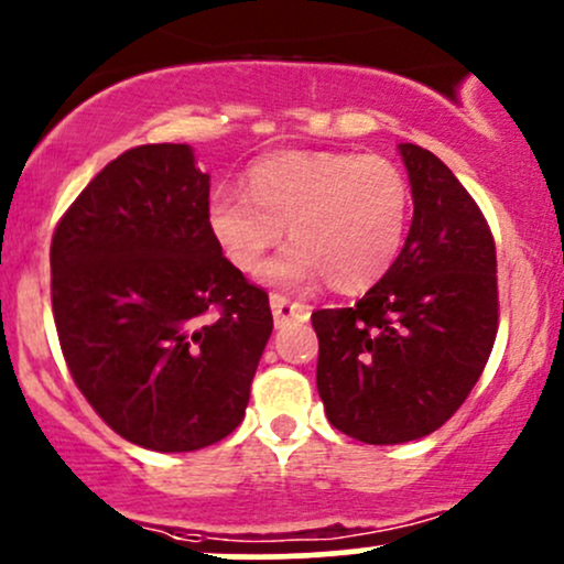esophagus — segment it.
<instances>
[{"label":"esophagus","instance_id":"1","mask_svg":"<svg viewBox=\"0 0 564 564\" xmlns=\"http://www.w3.org/2000/svg\"><path fill=\"white\" fill-rule=\"evenodd\" d=\"M270 307H272V318H275V326L289 324V321H305L311 318V307L302 305V302L289 300L283 294H270Z\"/></svg>","mask_w":564,"mask_h":564}]
</instances>
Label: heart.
<instances>
[{"label": "heart", "mask_w": 564, "mask_h": 564, "mask_svg": "<svg viewBox=\"0 0 564 564\" xmlns=\"http://www.w3.org/2000/svg\"><path fill=\"white\" fill-rule=\"evenodd\" d=\"M412 189L404 171L382 154L275 152L246 171V195L216 189L208 230L240 272L259 268L292 232L262 275L281 286L329 278L339 292L380 281L404 249Z\"/></svg>", "instance_id": "obj_1"}]
</instances>
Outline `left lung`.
<instances>
[{
  "mask_svg": "<svg viewBox=\"0 0 564 564\" xmlns=\"http://www.w3.org/2000/svg\"><path fill=\"white\" fill-rule=\"evenodd\" d=\"M412 227L393 268L352 307L315 311L321 401L364 444H404L460 410L498 334V259L485 214L455 173L399 144Z\"/></svg>",
  "mask_w": 564,
  "mask_h": 564,
  "instance_id": "8db88e82",
  "label": "left lung"
}]
</instances>
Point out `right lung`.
<instances>
[{"mask_svg":"<svg viewBox=\"0 0 564 564\" xmlns=\"http://www.w3.org/2000/svg\"><path fill=\"white\" fill-rule=\"evenodd\" d=\"M187 144L122 152L61 216L51 296L66 367L98 417L154 453L238 429L272 332L268 292L208 230Z\"/></svg>","mask_w":564,"mask_h":564,"instance_id":"1","label":"right lung"}]
</instances>
